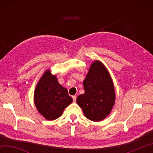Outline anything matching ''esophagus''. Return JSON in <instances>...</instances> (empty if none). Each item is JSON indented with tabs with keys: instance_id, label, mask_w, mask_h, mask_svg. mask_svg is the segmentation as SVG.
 <instances>
[{
	"instance_id": "1",
	"label": "esophagus",
	"mask_w": 153,
	"mask_h": 153,
	"mask_svg": "<svg viewBox=\"0 0 153 153\" xmlns=\"http://www.w3.org/2000/svg\"><path fill=\"white\" fill-rule=\"evenodd\" d=\"M76 96H73V97H72V98H73V100H74V102H76Z\"/></svg>"
}]
</instances>
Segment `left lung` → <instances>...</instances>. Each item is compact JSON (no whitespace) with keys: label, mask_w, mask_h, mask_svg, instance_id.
<instances>
[{"label":"left lung","mask_w":153,"mask_h":153,"mask_svg":"<svg viewBox=\"0 0 153 153\" xmlns=\"http://www.w3.org/2000/svg\"><path fill=\"white\" fill-rule=\"evenodd\" d=\"M84 94L76 99L77 105L88 120H102L112 109L115 94L110 75L100 61L92 64L84 81Z\"/></svg>","instance_id":"1"}]
</instances>
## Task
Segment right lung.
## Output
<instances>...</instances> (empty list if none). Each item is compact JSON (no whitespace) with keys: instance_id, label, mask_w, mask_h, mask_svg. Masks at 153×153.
<instances>
[{"instance_id":"obj_1","label":"right lung","mask_w":153,"mask_h":153,"mask_svg":"<svg viewBox=\"0 0 153 153\" xmlns=\"http://www.w3.org/2000/svg\"><path fill=\"white\" fill-rule=\"evenodd\" d=\"M72 101L67 90L59 84L50 71H46L38 82L34 92V103L39 113L46 120H55Z\"/></svg>"}]
</instances>
